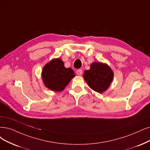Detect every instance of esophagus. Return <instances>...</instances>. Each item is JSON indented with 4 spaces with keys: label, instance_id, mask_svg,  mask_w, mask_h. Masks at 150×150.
<instances>
[{
    "label": "esophagus",
    "instance_id": "34e87169",
    "mask_svg": "<svg viewBox=\"0 0 150 150\" xmlns=\"http://www.w3.org/2000/svg\"><path fill=\"white\" fill-rule=\"evenodd\" d=\"M76 74H77V75L80 76V75H82L83 71H82V70H81V69H79V70H76Z\"/></svg>",
    "mask_w": 150,
    "mask_h": 150
}]
</instances>
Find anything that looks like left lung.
<instances>
[{
	"instance_id": "8db88e82",
	"label": "left lung",
	"mask_w": 150,
	"mask_h": 150,
	"mask_svg": "<svg viewBox=\"0 0 150 150\" xmlns=\"http://www.w3.org/2000/svg\"><path fill=\"white\" fill-rule=\"evenodd\" d=\"M114 73L109 67L101 62H93L84 71L83 78L92 90L99 93L106 91L112 81Z\"/></svg>"
}]
</instances>
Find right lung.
<instances>
[{
  "label": "right lung",
  "instance_id": "right-lung-1",
  "mask_svg": "<svg viewBox=\"0 0 150 150\" xmlns=\"http://www.w3.org/2000/svg\"><path fill=\"white\" fill-rule=\"evenodd\" d=\"M75 76L74 70L65 68L62 60L54 59L46 64L42 71L43 83L49 90L61 91Z\"/></svg>",
  "mask_w": 150,
  "mask_h": 150
}]
</instances>
